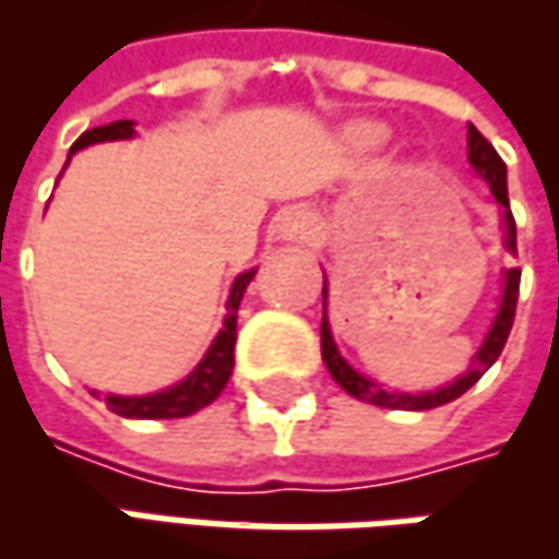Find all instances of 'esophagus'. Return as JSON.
Instances as JSON below:
<instances>
[{"label": "esophagus", "instance_id": "esophagus-1", "mask_svg": "<svg viewBox=\"0 0 559 559\" xmlns=\"http://www.w3.org/2000/svg\"><path fill=\"white\" fill-rule=\"evenodd\" d=\"M317 236V221L308 212H290L287 218H281L278 239L281 242H311Z\"/></svg>", "mask_w": 559, "mask_h": 559}]
</instances>
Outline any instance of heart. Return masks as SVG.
<instances>
[{"label":"heart","mask_w":559,"mask_h":559,"mask_svg":"<svg viewBox=\"0 0 559 559\" xmlns=\"http://www.w3.org/2000/svg\"><path fill=\"white\" fill-rule=\"evenodd\" d=\"M386 140V126H380L374 119H353L341 128V143L350 152H371Z\"/></svg>","instance_id":"obj_1"}]
</instances>
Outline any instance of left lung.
<instances>
[{
    "label": "left lung",
    "instance_id": "8db88e82",
    "mask_svg": "<svg viewBox=\"0 0 559 559\" xmlns=\"http://www.w3.org/2000/svg\"><path fill=\"white\" fill-rule=\"evenodd\" d=\"M467 160L473 173L488 182L491 197L497 209H500V230H503V248L509 254H515V218H512V209H509V188H506V164L497 155V148L481 138L479 128L467 126ZM518 287H521V269H503V290H500V305H497V314H493L491 326L481 338L479 350L469 359V368L464 374H457L452 383H445L431 392H401L386 383H377L371 377L359 374L344 356H341L338 344L332 338V326H329L326 317V296L329 284L323 281V323H320V350H323V362H326L329 374L338 383L347 395L359 401H368L374 407H386V411H433V407H443L449 401L461 399L473 383H479V377L497 362V356L503 353V344L512 332V320H515V305H518Z\"/></svg>",
    "mask_w": 559,
    "mask_h": 559
}]
</instances>
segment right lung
Masks as SVG:
<instances>
[{
    "label": "right lung",
    "mask_w": 559,
    "mask_h": 559,
    "mask_svg": "<svg viewBox=\"0 0 559 559\" xmlns=\"http://www.w3.org/2000/svg\"><path fill=\"white\" fill-rule=\"evenodd\" d=\"M134 134H138V131H134V122H131V119H119V122H110V126L90 128V131L80 134L78 143L71 146V155L80 152V148L95 146V143H107V140H131ZM71 155H68V160H71ZM257 266L245 269V272L236 275V281L230 284V296H227V317H224V326L218 329V335L209 344V350L203 353V359L194 365L191 374L182 377V380L173 383V386L160 389V392H152V395H114V392H107V395H104V404L114 413H119V416H126V419H182V416H191V413L203 411L206 404H212V401L218 399L233 374L236 311H239V302H242L245 287L251 284Z\"/></svg>",
    "instance_id": "right-lung-1"
}]
</instances>
